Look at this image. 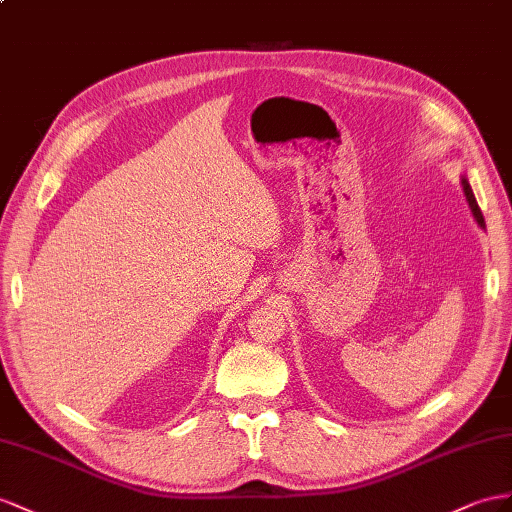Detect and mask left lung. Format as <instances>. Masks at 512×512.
<instances>
[{"instance_id":"8db88e82","label":"left lung","mask_w":512,"mask_h":512,"mask_svg":"<svg viewBox=\"0 0 512 512\" xmlns=\"http://www.w3.org/2000/svg\"><path fill=\"white\" fill-rule=\"evenodd\" d=\"M461 183H463V192H465V199H467V203H469L471 214H474V218H476V222H478V227H482V229H484V216H482L480 207H478V203H476V196H474V192H471L469 181L463 177V179H461Z\"/></svg>"}]
</instances>
